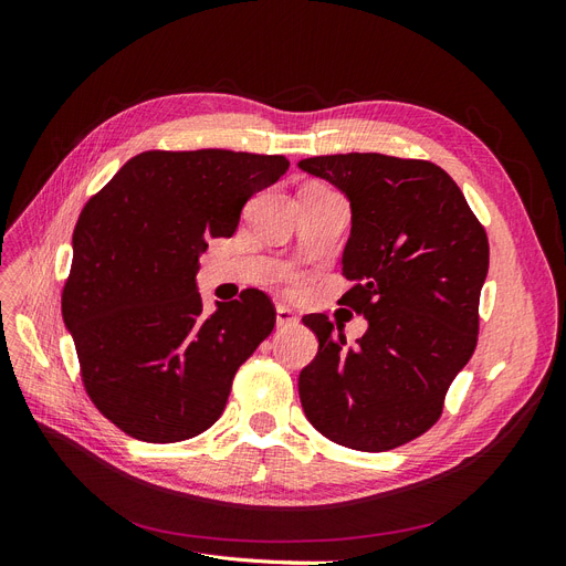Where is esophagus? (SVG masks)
Instances as JSON below:
<instances>
[{
    "label": "esophagus",
    "mask_w": 566,
    "mask_h": 566,
    "mask_svg": "<svg viewBox=\"0 0 566 566\" xmlns=\"http://www.w3.org/2000/svg\"><path fill=\"white\" fill-rule=\"evenodd\" d=\"M297 323H300V318L293 310H290V306H285V304L276 306V325H279V328H287V325H297Z\"/></svg>",
    "instance_id": "34e87169"
}]
</instances>
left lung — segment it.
I'll return each instance as SVG.
<instances>
[{
    "instance_id": "8db88e82",
    "label": "left lung",
    "mask_w": 566,
    "mask_h": 566,
    "mask_svg": "<svg viewBox=\"0 0 566 566\" xmlns=\"http://www.w3.org/2000/svg\"><path fill=\"white\" fill-rule=\"evenodd\" d=\"M297 165L349 200L342 273L354 285L339 304L368 321L347 345L342 323L302 318L318 337L316 358L300 373L302 408L339 447L397 449L439 420L476 347L486 231L434 163L347 153Z\"/></svg>"
}]
</instances>
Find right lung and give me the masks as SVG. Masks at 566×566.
<instances>
[{
  "instance_id": "1",
  "label": "right lung",
  "mask_w": 566,
  "mask_h": 566,
  "mask_svg": "<svg viewBox=\"0 0 566 566\" xmlns=\"http://www.w3.org/2000/svg\"><path fill=\"white\" fill-rule=\"evenodd\" d=\"M283 156L221 148L146 150L84 205L63 287L82 382L119 430L150 443L212 427L235 370L276 325L262 290L202 312L196 273L210 238L276 184Z\"/></svg>"
}]
</instances>
